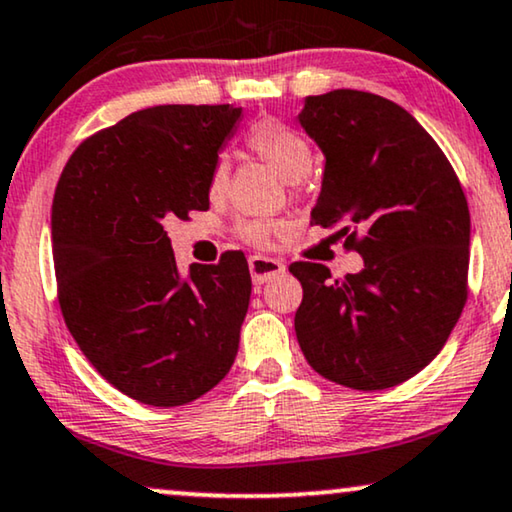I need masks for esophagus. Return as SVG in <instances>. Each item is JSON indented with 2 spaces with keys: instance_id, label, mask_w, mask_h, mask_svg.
Listing matches in <instances>:
<instances>
[{
  "instance_id": "esophagus-1",
  "label": "esophagus",
  "mask_w": 512,
  "mask_h": 512,
  "mask_svg": "<svg viewBox=\"0 0 512 512\" xmlns=\"http://www.w3.org/2000/svg\"><path fill=\"white\" fill-rule=\"evenodd\" d=\"M248 269H250V276H253V283L264 285L266 280H271L273 276H278V273H283L285 264L280 262V259H273V257L253 255L248 262Z\"/></svg>"
}]
</instances>
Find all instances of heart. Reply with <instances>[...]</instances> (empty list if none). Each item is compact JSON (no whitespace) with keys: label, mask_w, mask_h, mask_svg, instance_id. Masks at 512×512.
I'll list each match as a JSON object with an SVG mask.
<instances>
[{"label":"heart","mask_w":512,"mask_h":512,"mask_svg":"<svg viewBox=\"0 0 512 512\" xmlns=\"http://www.w3.org/2000/svg\"><path fill=\"white\" fill-rule=\"evenodd\" d=\"M246 146L253 153L264 160L269 167L276 171L280 178H285L287 183H297L304 178L313 167V153L308 141L301 136L297 129H292L285 122L266 118L255 122L246 134ZM229 178L227 162H215L211 169V178H208V190L215 197L225 190ZM241 236L255 246H266L271 239L273 222L269 220H250L243 222L239 227Z\"/></svg>","instance_id":"b5f03b06"}]
</instances>
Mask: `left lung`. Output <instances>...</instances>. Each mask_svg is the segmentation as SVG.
<instances>
[{
  "label": "left lung",
  "instance_id": "8db88e82",
  "mask_svg": "<svg viewBox=\"0 0 512 512\" xmlns=\"http://www.w3.org/2000/svg\"><path fill=\"white\" fill-rule=\"evenodd\" d=\"M299 122L325 153L311 222L341 227L343 246L364 257L345 278L290 264L304 287L301 352L352 390L401 385L441 352L469 297L464 190L427 129L390 99L331 90L308 97Z\"/></svg>",
  "mask_w": 512,
  "mask_h": 512
}]
</instances>
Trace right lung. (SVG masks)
Returning a JSON list of instances; mask_svg holds the SVG:
<instances>
[{
	"mask_svg": "<svg viewBox=\"0 0 512 512\" xmlns=\"http://www.w3.org/2000/svg\"><path fill=\"white\" fill-rule=\"evenodd\" d=\"M239 106L167 104L92 134L64 164L50 232L57 301L99 376L148 406H183L232 369L250 304L239 250L178 273L169 220L208 208Z\"/></svg>",
	"mask_w": 512,
	"mask_h": 512,
	"instance_id": "add662e5",
	"label": "right lung"
}]
</instances>
